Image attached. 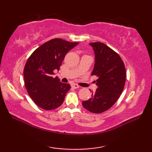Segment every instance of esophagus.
<instances>
[{
	"instance_id": "1",
	"label": "esophagus",
	"mask_w": 152,
	"mask_h": 152,
	"mask_svg": "<svg viewBox=\"0 0 152 152\" xmlns=\"http://www.w3.org/2000/svg\"><path fill=\"white\" fill-rule=\"evenodd\" d=\"M71 86H72V88H74V89H77L79 88V86L76 84V83H72V85H71Z\"/></svg>"
}]
</instances>
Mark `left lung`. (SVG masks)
<instances>
[{"label": "left lung", "mask_w": 152, "mask_h": 152, "mask_svg": "<svg viewBox=\"0 0 152 152\" xmlns=\"http://www.w3.org/2000/svg\"><path fill=\"white\" fill-rule=\"evenodd\" d=\"M89 44L95 55L91 75L97 76V89L82 105L89 112L100 114L110 108L119 98L124 88L126 70L120 56L110 48L99 42Z\"/></svg>", "instance_id": "obj_1"}]
</instances>
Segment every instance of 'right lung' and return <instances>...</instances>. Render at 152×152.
<instances>
[{
    "label": "right lung",
    "instance_id": "add662e5",
    "mask_svg": "<svg viewBox=\"0 0 152 152\" xmlns=\"http://www.w3.org/2000/svg\"><path fill=\"white\" fill-rule=\"evenodd\" d=\"M78 42L54 38L38 47L31 55L24 67L25 86L35 104L46 110L56 109L63 104L69 83L53 78L54 70H59L66 54Z\"/></svg>",
    "mask_w": 152,
    "mask_h": 152
}]
</instances>
